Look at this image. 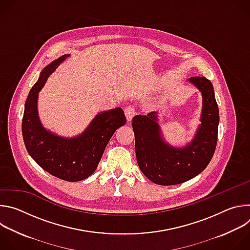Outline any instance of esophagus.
<instances>
[{
  "instance_id": "obj_1",
  "label": "esophagus",
  "mask_w": 250,
  "mask_h": 250,
  "mask_svg": "<svg viewBox=\"0 0 250 250\" xmlns=\"http://www.w3.org/2000/svg\"><path fill=\"white\" fill-rule=\"evenodd\" d=\"M125 117H126V120H127V122H130V121L132 120L133 116H134L135 110H134L133 106H131V105H128V106H126V108H125Z\"/></svg>"
}]
</instances>
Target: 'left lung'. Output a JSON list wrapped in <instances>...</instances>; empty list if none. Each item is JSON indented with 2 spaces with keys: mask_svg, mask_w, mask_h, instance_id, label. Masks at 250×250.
<instances>
[{
  "mask_svg": "<svg viewBox=\"0 0 250 250\" xmlns=\"http://www.w3.org/2000/svg\"><path fill=\"white\" fill-rule=\"evenodd\" d=\"M188 81L201 92L203 105L201 124L186 146H173L165 141L158 112L132 119L137 164L145 176L157 185H176L192 179L205 170L216 150L220 114L212 84L199 76Z\"/></svg>",
  "mask_w": 250,
  "mask_h": 250,
  "instance_id": "1",
  "label": "left lung"
}]
</instances>
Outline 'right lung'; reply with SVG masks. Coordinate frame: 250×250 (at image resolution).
I'll return each instance as SVG.
<instances>
[{
	"instance_id": "obj_1",
	"label": "right lung",
	"mask_w": 250,
	"mask_h": 250,
	"mask_svg": "<svg viewBox=\"0 0 250 250\" xmlns=\"http://www.w3.org/2000/svg\"><path fill=\"white\" fill-rule=\"evenodd\" d=\"M69 56L64 54L42 69L25 101L21 131L28 154L42 169L59 179L77 182L94 173L111 137L125 125L126 119L121 108L101 112L74 137L60 136L43 126L38 110L39 93L49 75Z\"/></svg>"
}]
</instances>
